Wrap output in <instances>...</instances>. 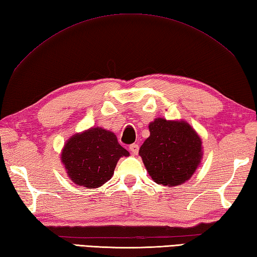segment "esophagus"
<instances>
[{
	"label": "esophagus",
	"instance_id": "esophagus-1",
	"mask_svg": "<svg viewBox=\"0 0 257 257\" xmlns=\"http://www.w3.org/2000/svg\"><path fill=\"white\" fill-rule=\"evenodd\" d=\"M139 150H140V148H139L138 144L134 143V144L130 145V151H131V153L134 154V156H137V154L139 153Z\"/></svg>",
	"mask_w": 257,
	"mask_h": 257
}]
</instances>
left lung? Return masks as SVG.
<instances>
[{
    "label": "left lung",
    "instance_id": "1",
    "mask_svg": "<svg viewBox=\"0 0 257 257\" xmlns=\"http://www.w3.org/2000/svg\"><path fill=\"white\" fill-rule=\"evenodd\" d=\"M149 130L139 153L153 180L173 187L190 179L202 156L201 140L193 128L186 122L157 118Z\"/></svg>",
    "mask_w": 257,
    "mask_h": 257
}]
</instances>
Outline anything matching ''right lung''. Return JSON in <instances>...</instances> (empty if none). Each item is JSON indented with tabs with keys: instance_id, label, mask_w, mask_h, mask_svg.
<instances>
[{
	"instance_id": "add662e5",
	"label": "right lung",
	"mask_w": 257,
	"mask_h": 257,
	"mask_svg": "<svg viewBox=\"0 0 257 257\" xmlns=\"http://www.w3.org/2000/svg\"><path fill=\"white\" fill-rule=\"evenodd\" d=\"M128 156L114 133L94 127L74 135L62 150L61 160L76 185L93 189L107 182L118 159Z\"/></svg>"
}]
</instances>
